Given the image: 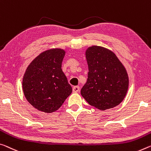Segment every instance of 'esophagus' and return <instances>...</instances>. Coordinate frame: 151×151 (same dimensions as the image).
<instances>
[{
    "mask_svg": "<svg viewBox=\"0 0 151 151\" xmlns=\"http://www.w3.org/2000/svg\"><path fill=\"white\" fill-rule=\"evenodd\" d=\"M79 90H80V87H78V86H75V87L73 88V91L75 93H78L79 91Z\"/></svg>",
    "mask_w": 151,
    "mask_h": 151,
    "instance_id": "obj_1",
    "label": "esophagus"
}]
</instances>
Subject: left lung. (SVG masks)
I'll return each mask as SVG.
<instances>
[{"mask_svg": "<svg viewBox=\"0 0 151 151\" xmlns=\"http://www.w3.org/2000/svg\"><path fill=\"white\" fill-rule=\"evenodd\" d=\"M88 67L87 83L81 94L88 104L100 110L116 107L125 98L129 78L127 70L114 52L92 45L85 50Z\"/></svg>", "mask_w": 151, "mask_h": 151, "instance_id": "left-lung-1", "label": "left lung"}]
</instances>
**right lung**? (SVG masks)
<instances>
[{"label":"right lung","instance_id":"add662e5","mask_svg":"<svg viewBox=\"0 0 151 151\" xmlns=\"http://www.w3.org/2000/svg\"><path fill=\"white\" fill-rule=\"evenodd\" d=\"M65 54L61 48L45 50L31 62L24 73V95L39 111L47 114L56 111L73 91L62 70Z\"/></svg>","mask_w":151,"mask_h":151}]
</instances>
